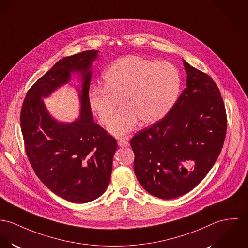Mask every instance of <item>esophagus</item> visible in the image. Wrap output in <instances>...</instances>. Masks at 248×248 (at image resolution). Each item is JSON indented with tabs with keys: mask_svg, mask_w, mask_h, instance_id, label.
<instances>
[{
	"mask_svg": "<svg viewBox=\"0 0 248 248\" xmlns=\"http://www.w3.org/2000/svg\"><path fill=\"white\" fill-rule=\"evenodd\" d=\"M118 144H119V146H121V147H126V146L129 145V142H128V140H125V139H120V140H118Z\"/></svg>",
	"mask_w": 248,
	"mask_h": 248,
	"instance_id": "esophagus-1",
	"label": "esophagus"
}]
</instances>
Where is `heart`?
<instances>
[{"mask_svg":"<svg viewBox=\"0 0 248 248\" xmlns=\"http://www.w3.org/2000/svg\"><path fill=\"white\" fill-rule=\"evenodd\" d=\"M104 88H92L88 102L92 112L104 124H109L117 105L123 108L108 130L123 136L141 124H154L170 112L180 92L178 70L169 62H155L141 57L117 60L103 74Z\"/></svg>","mask_w":248,"mask_h":248,"instance_id":"1","label":"heart"}]
</instances>
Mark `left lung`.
Listing matches in <instances>:
<instances>
[{"label": "left lung", "mask_w": 248, "mask_h": 248, "mask_svg": "<svg viewBox=\"0 0 248 248\" xmlns=\"http://www.w3.org/2000/svg\"><path fill=\"white\" fill-rule=\"evenodd\" d=\"M183 64L186 88L170 112L130 140L139 182L161 199L195 188L214 165L227 134V113L217 85L185 60Z\"/></svg>", "instance_id": "1"}]
</instances>
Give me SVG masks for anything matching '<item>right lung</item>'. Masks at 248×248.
<instances>
[{
  "mask_svg": "<svg viewBox=\"0 0 248 248\" xmlns=\"http://www.w3.org/2000/svg\"><path fill=\"white\" fill-rule=\"evenodd\" d=\"M98 51L63 57L27 92L20 111V128L28 160L42 183L61 198L87 203L107 190L117 140L95 122L88 102L93 62ZM72 72L82 78L80 116L60 123L46 111L42 97L66 83Z\"/></svg>",
  "mask_w": 248,
  "mask_h": 248,
  "instance_id": "1",
  "label": "right lung"
}]
</instances>
